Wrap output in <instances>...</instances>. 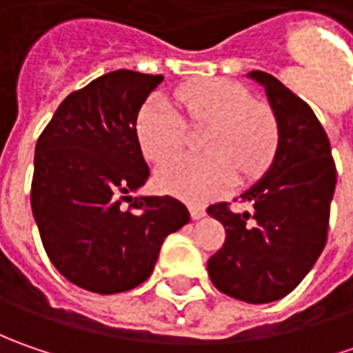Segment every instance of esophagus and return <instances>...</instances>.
Listing matches in <instances>:
<instances>
[{"instance_id":"34e87169","label":"esophagus","mask_w":353,"mask_h":353,"mask_svg":"<svg viewBox=\"0 0 353 353\" xmlns=\"http://www.w3.org/2000/svg\"><path fill=\"white\" fill-rule=\"evenodd\" d=\"M188 210H190V218H192V220H200V218H204V216H206L204 208H200V206H190Z\"/></svg>"}]
</instances>
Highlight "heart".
I'll return each mask as SVG.
<instances>
[{"label":"heart","instance_id":"obj_1","mask_svg":"<svg viewBox=\"0 0 353 353\" xmlns=\"http://www.w3.org/2000/svg\"><path fill=\"white\" fill-rule=\"evenodd\" d=\"M176 105L155 94L135 117V137L143 157L151 163L167 161L184 141V121L206 125L200 139L204 157H176L157 170L163 192L186 200L206 202L230 188L236 170L253 176L267 167L277 149V119L271 108L251 100L245 86L225 78L200 80L174 92Z\"/></svg>","mask_w":353,"mask_h":353}]
</instances>
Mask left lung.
I'll return each mask as SVG.
<instances>
[{
    "label": "left lung",
    "mask_w": 353,
    "mask_h": 353,
    "mask_svg": "<svg viewBox=\"0 0 353 353\" xmlns=\"http://www.w3.org/2000/svg\"><path fill=\"white\" fill-rule=\"evenodd\" d=\"M277 119V149L263 176L239 198L253 214H236L225 202L208 214L225 228V241L208 259V275L232 299L265 305L306 277L326 245L336 188L330 141L319 117L275 76L253 70Z\"/></svg>",
    "instance_id": "left-lung-1"
}]
</instances>
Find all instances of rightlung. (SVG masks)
<instances>
[{
	"instance_id": "add662e5",
	"label": "right lung",
	"mask_w": 353,
	"mask_h": 353,
	"mask_svg": "<svg viewBox=\"0 0 353 353\" xmlns=\"http://www.w3.org/2000/svg\"><path fill=\"white\" fill-rule=\"evenodd\" d=\"M161 82L133 70L100 76L64 98L37 141L33 218L48 259L80 289H135L165 237L190 222L176 198L129 196L149 179L135 117Z\"/></svg>"
}]
</instances>
